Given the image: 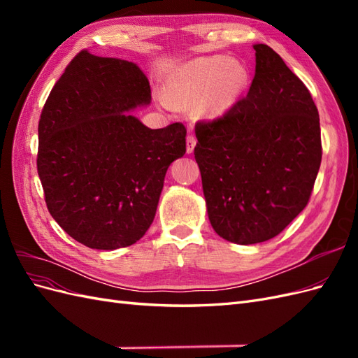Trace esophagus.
<instances>
[{
    "mask_svg": "<svg viewBox=\"0 0 358 358\" xmlns=\"http://www.w3.org/2000/svg\"><path fill=\"white\" fill-rule=\"evenodd\" d=\"M196 145H197L196 137H194L192 134H189V136L187 137V154H192V152H194V148H196Z\"/></svg>",
    "mask_w": 358,
    "mask_h": 358,
    "instance_id": "obj_1",
    "label": "esophagus"
}]
</instances>
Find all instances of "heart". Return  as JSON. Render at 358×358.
Instances as JSON below:
<instances>
[{"mask_svg":"<svg viewBox=\"0 0 358 358\" xmlns=\"http://www.w3.org/2000/svg\"><path fill=\"white\" fill-rule=\"evenodd\" d=\"M248 86L243 64L221 55L194 59L183 66L166 88L170 106L188 109L197 104L200 116L208 119L229 113Z\"/></svg>","mask_w":358,"mask_h":358,"instance_id":"1","label":"heart"}]
</instances>
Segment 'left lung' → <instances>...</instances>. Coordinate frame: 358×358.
<instances>
[{
	"mask_svg": "<svg viewBox=\"0 0 358 358\" xmlns=\"http://www.w3.org/2000/svg\"><path fill=\"white\" fill-rule=\"evenodd\" d=\"M254 49L248 95L222 117L197 122L194 149L209 221L237 245L272 239L306 208L322 154L310 92L272 48Z\"/></svg>",
	"mask_w": 358,
	"mask_h": 358,
	"instance_id": "1",
	"label": "left lung"
}]
</instances>
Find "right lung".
<instances>
[{"label": "right lung", "instance_id": "obj_1", "mask_svg": "<svg viewBox=\"0 0 358 358\" xmlns=\"http://www.w3.org/2000/svg\"><path fill=\"white\" fill-rule=\"evenodd\" d=\"M149 104L137 64L82 50L43 107L37 170L48 209L85 246L113 251L142 239L169 166L185 154L182 124L152 129L131 113Z\"/></svg>", "mask_w": 358, "mask_h": 358}]
</instances>
